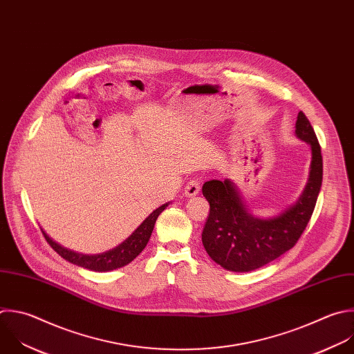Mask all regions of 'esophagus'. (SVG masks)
<instances>
[{"mask_svg": "<svg viewBox=\"0 0 354 354\" xmlns=\"http://www.w3.org/2000/svg\"><path fill=\"white\" fill-rule=\"evenodd\" d=\"M200 192V180L198 179H190L185 186V196L192 197L196 196Z\"/></svg>", "mask_w": 354, "mask_h": 354, "instance_id": "obj_1", "label": "esophagus"}]
</instances>
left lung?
<instances>
[{"label": "left lung", "mask_w": 354, "mask_h": 354, "mask_svg": "<svg viewBox=\"0 0 354 354\" xmlns=\"http://www.w3.org/2000/svg\"><path fill=\"white\" fill-rule=\"evenodd\" d=\"M295 132L311 147L308 180L299 200L279 215L267 219L253 216L229 179L203 185L209 214L201 241L208 256L222 268L233 272L257 270L290 250L304 232L322 183V156L314 129L301 111Z\"/></svg>", "instance_id": "1"}]
</instances>
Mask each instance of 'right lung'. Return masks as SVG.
I'll return each instance as SVG.
<instances>
[{
  "label": "right lung",
  "mask_w": 354,
  "mask_h": 354,
  "mask_svg": "<svg viewBox=\"0 0 354 354\" xmlns=\"http://www.w3.org/2000/svg\"><path fill=\"white\" fill-rule=\"evenodd\" d=\"M169 203L162 204L161 207H158L157 209H154L140 225L139 227L131 234V236L124 241L121 245H118L115 249L108 250L105 253L101 254H80L72 250H68L65 248H62L61 245L55 243L48 234L41 229L46 241L48 242V245L66 261L79 266L82 268H87L90 271H95V272H106V271H112L116 268H121L127 264H129L131 261H133L146 248V245L150 241V236L153 233L156 221L158 218V215L168 207Z\"/></svg>",
  "instance_id": "1"
}]
</instances>
